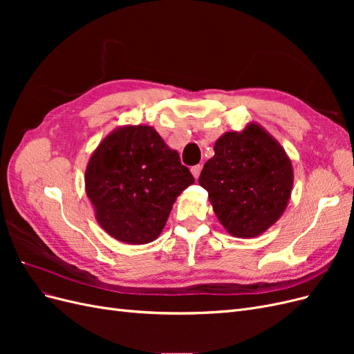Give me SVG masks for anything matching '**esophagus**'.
Listing matches in <instances>:
<instances>
[{
	"label": "esophagus",
	"mask_w": 354,
	"mask_h": 354,
	"mask_svg": "<svg viewBox=\"0 0 354 354\" xmlns=\"http://www.w3.org/2000/svg\"><path fill=\"white\" fill-rule=\"evenodd\" d=\"M201 165H195V167H192L190 168V173H192V176H194L195 178H198L199 177V174H201Z\"/></svg>",
	"instance_id": "1"
}]
</instances>
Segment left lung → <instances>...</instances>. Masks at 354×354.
<instances>
[{"instance_id": "8db88e82", "label": "left lung", "mask_w": 354, "mask_h": 354, "mask_svg": "<svg viewBox=\"0 0 354 354\" xmlns=\"http://www.w3.org/2000/svg\"><path fill=\"white\" fill-rule=\"evenodd\" d=\"M214 212L234 238L260 236L282 217L291 199L294 168L285 149L257 124L224 133L199 176Z\"/></svg>"}]
</instances>
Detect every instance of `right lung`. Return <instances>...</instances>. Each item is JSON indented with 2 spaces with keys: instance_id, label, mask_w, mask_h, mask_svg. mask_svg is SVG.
I'll return each mask as SVG.
<instances>
[{
  "instance_id": "obj_1",
  "label": "right lung",
  "mask_w": 354,
  "mask_h": 354,
  "mask_svg": "<svg viewBox=\"0 0 354 354\" xmlns=\"http://www.w3.org/2000/svg\"><path fill=\"white\" fill-rule=\"evenodd\" d=\"M84 180L100 227L128 245L153 242L178 195L195 181L151 125H121L106 136Z\"/></svg>"
}]
</instances>
